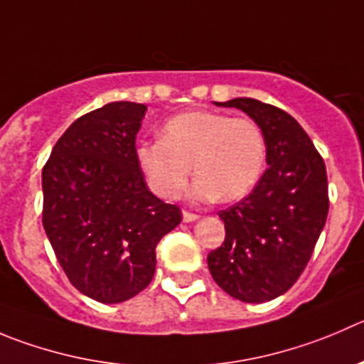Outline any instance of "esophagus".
<instances>
[{
	"instance_id": "1",
	"label": "esophagus",
	"mask_w": 364,
	"mask_h": 364,
	"mask_svg": "<svg viewBox=\"0 0 364 364\" xmlns=\"http://www.w3.org/2000/svg\"><path fill=\"white\" fill-rule=\"evenodd\" d=\"M182 220H184L186 223H191V221L198 220V214H193V213H188V210H184V213H182Z\"/></svg>"
}]
</instances>
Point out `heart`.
<instances>
[{
    "mask_svg": "<svg viewBox=\"0 0 364 364\" xmlns=\"http://www.w3.org/2000/svg\"><path fill=\"white\" fill-rule=\"evenodd\" d=\"M136 161L151 193L175 198L193 171L195 202L240 200L254 189L266 166V137L252 117L191 110L162 127V139L141 143Z\"/></svg>",
    "mask_w": 364,
    "mask_h": 364,
    "instance_id": "obj_1",
    "label": "heart"
}]
</instances>
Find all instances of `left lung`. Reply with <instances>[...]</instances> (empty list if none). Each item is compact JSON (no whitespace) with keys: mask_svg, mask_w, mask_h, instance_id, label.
Listing matches in <instances>:
<instances>
[{"mask_svg":"<svg viewBox=\"0 0 364 364\" xmlns=\"http://www.w3.org/2000/svg\"><path fill=\"white\" fill-rule=\"evenodd\" d=\"M234 107L266 137V171L241 202L220 210L225 241L207 255L214 282L234 299L261 304L288 291L306 269L328 213L325 162L295 117L254 98Z\"/></svg>","mask_w":364,"mask_h":364,"instance_id":"1","label":"left lung"}]
</instances>
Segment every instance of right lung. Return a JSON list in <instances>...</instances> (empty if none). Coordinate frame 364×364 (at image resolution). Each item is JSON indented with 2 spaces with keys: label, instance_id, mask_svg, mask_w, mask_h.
I'll list each match as a JSON object with an SVG mask.
<instances>
[{
  "label": "right lung",
  "instance_id": "right-lung-1",
  "mask_svg": "<svg viewBox=\"0 0 364 364\" xmlns=\"http://www.w3.org/2000/svg\"><path fill=\"white\" fill-rule=\"evenodd\" d=\"M146 105L112 102L78 117L43 168V225L69 282L102 304L143 291L155 248L182 221L148 189L136 161Z\"/></svg>",
  "mask_w": 364,
  "mask_h": 364
}]
</instances>
